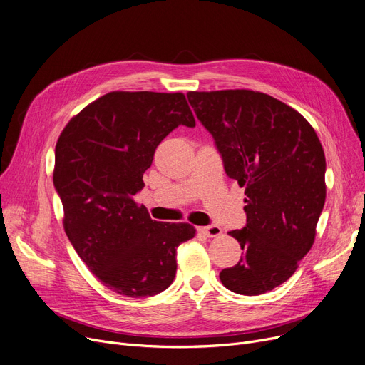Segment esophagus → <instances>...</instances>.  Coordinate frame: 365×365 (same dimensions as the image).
<instances>
[{
  "instance_id": "obj_1",
  "label": "esophagus",
  "mask_w": 365,
  "mask_h": 365,
  "mask_svg": "<svg viewBox=\"0 0 365 365\" xmlns=\"http://www.w3.org/2000/svg\"><path fill=\"white\" fill-rule=\"evenodd\" d=\"M201 231L207 235V237H217V235H220V232H222V230H220V227H217V225H207V227H202L201 228Z\"/></svg>"
}]
</instances>
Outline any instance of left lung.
I'll return each mask as SVG.
<instances>
[{
	"instance_id": "1",
	"label": "left lung",
	"mask_w": 365,
	"mask_h": 365,
	"mask_svg": "<svg viewBox=\"0 0 365 365\" xmlns=\"http://www.w3.org/2000/svg\"><path fill=\"white\" fill-rule=\"evenodd\" d=\"M227 176L246 187V225L228 234L243 257L219 273L224 287L261 295L287 282L314 242L325 204V155L310 123L267 93L187 92Z\"/></svg>"
}]
</instances>
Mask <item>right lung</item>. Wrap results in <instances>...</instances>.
Masks as SVG:
<instances>
[{
  "mask_svg": "<svg viewBox=\"0 0 365 365\" xmlns=\"http://www.w3.org/2000/svg\"><path fill=\"white\" fill-rule=\"evenodd\" d=\"M194 128L185 95L110 92L73 118L55 148L53 185L77 255L104 287L131 298L165 291L189 224L153 220L134 195L155 149L178 126Z\"/></svg>",
  "mask_w": 365,
  "mask_h": 365,
  "instance_id": "right-lung-1",
  "label": "right lung"
}]
</instances>
